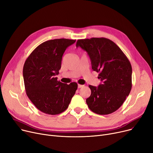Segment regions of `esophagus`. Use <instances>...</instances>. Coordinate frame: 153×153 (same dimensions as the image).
I'll use <instances>...</instances> for the list:
<instances>
[{"instance_id":"esophagus-1","label":"esophagus","mask_w":153,"mask_h":153,"mask_svg":"<svg viewBox=\"0 0 153 153\" xmlns=\"http://www.w3.org/2000/svg\"><path fill=\"white\" fill-rule=\"evenodd\" d=\"M84 85H81V84H78V88H81Z\"/></svg>"}]
</instances>
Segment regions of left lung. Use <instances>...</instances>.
Wrapping results in <instances>:
<instances>
[{"mask_svg":"<svg viewBox=\"0 0 153 153\" xmlns=\"http://www.w3.org/2000/svg\"><path fill=\"white\" fill-rule=\"evenodd\" d=\"M86 51L92 69L99 72L102 82L98 87L89 85L91 95L86 103L91 111L108 115L117 110L129 95L132 87L131 63L122 50L106 38L78 39L76 47Z\"/></svg>","mask_w":153,"mask_h":153,"instance_id":"1","label":"left lung"}]
</instances>
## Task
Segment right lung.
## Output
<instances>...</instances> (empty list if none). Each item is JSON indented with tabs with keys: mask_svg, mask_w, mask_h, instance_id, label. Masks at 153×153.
Instances as JSON below:
<instances>
[{
	"mask_svg": "<svg viewBox=\"0 0 153 153\" xmlns=\"http://www.w3.org/2000/svg\"><path fill=\"white\" fill-rule=\"evenodd\" d=\"M75 39L48 40L38 46L26 59L23 76L26 94L34 105L46 114L58 115L65 111L77 89L58 81L62 55Z\"/></svg>",
	"mask_w": 153,
	"mask_h": 153,
	"instance_id": "obj_1",
	"label": "right lung"
}]
</instances>
